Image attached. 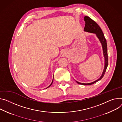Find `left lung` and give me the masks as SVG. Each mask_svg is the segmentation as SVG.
I'll return each mask as SVG.
<instances>
[{"label":"left lung","instance_id":"8db88e82","mask_svg":"<svg viewBox=\"0 0 122 122\" xmlns=\"http://www.w3.org/2000/svg\"><path fill=\"white\" fill-rule=\"evenodd\" d=\"M84 21H85V27L84 28V31L86 32H90L92 34H94L96 35V36L99 40L100 42L102 47L103 49V52L104 57V60H105V65H104V68L103 71V72L102 75L99 78L97 79L96 80L90 83H80L78 81H75L77 83L83 85H90L93 84L97 82V81L100 80L104 75L105 72L106 71L107 68L108 66V56H107V43L106 39L104 36L103 32L101 29V28L99 26V25L95 22L94 21H93L92 19L88 16H84Z\"/></svg>","mask_w":122,"mask_h":122}]
</instances>
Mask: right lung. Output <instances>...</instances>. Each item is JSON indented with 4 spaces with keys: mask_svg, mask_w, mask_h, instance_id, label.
I'll use <instances>...</instances> for the list:
<instances>
[{
    "mask_svg": "<svg viewBox=\"0 0 122 122\" xmlns=\"http://www.w3.org/2000/svg\"><path fill=\"white\" fill-rule=\"evenodd\" d=\"M53 79H52V82H51V85H50V86H48V87H47V88H48V87H50V86H51V85H52V83H53Z\"/></svg>",
    "mask_w": 122,
    "mask_h": 122,
    "instance_id": "add662e5",
    "label": "right lung"
}]
</instances>
